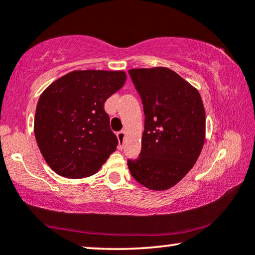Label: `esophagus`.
<instances>
[{"instance_id": "1", "label": "esophagus", "mask_w": 255, "mask_h": 255, "mask_svg": "<svg viewBox=\"0 0 255 255\" xmlns=\"http://www.w3.org/2000/svg\"><path fill=\"white\" fill-rule=\"evenodd\" d=\"M117 138H118V142H120V145H118V147L122 148V147H123V144H124L125 131H120V132H117Z\"/></svg>"}]
</instances>
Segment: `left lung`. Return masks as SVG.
Segmentation results:
<instances>
[{
  "mask_svg": "<svg viewBox=\"0 0 255 255\" xmlns=\"http://www.w3.org/2000/svg\"><path fill=\"white\" fill-rule=\"evenodd\" d=\"M141 97V152L128 160L131 175L151 190H167L193 168L205 140V110L198 90L167 67L128 71Z\"/></svg>",
  "mask_w": 255,
  "mask_h": 255,
  "instance_id": "obj_1",
  "label": "left lung"
}]
</instances>
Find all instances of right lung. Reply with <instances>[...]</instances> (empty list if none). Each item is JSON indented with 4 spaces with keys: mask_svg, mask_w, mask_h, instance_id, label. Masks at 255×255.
Listing matches in <instances>:
<instances>
[{
    "mask_svg": "<svg viewBox=\"0 0 255 255\" xmlns=\"http://www.w3.org/2000/svg\"><path fill=\"white\" fill-rule=\"evenodd\" d=\"M127 81L123 71H73L44 90L34 115V137L59 175L82 179L99 172L117 137L104 102Z\"/></svg>",
    "mask_w": 255,
    "mask_h": 255,
    "instance_id": "obj_1",
    "label": "right lung"
}]
</instances>
